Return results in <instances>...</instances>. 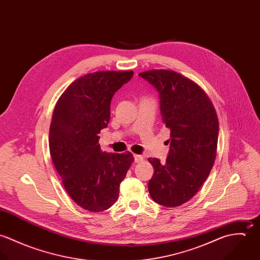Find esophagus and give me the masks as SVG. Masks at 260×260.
Segmentation results:
<instances>
[{
    "mask_svg": "<svg viewBox=\"0 0 260 260\" xmlns=\"http://www.w3.org/2000/svg\"><path fill=\"white\" fill-rule=\"evenodd\" d=\"M143 160H144L143 156H141V155H134L135 163H141V162H143Z\"/></svg>",
    "mask_w": 260,
    "mask_h": 260,
    "instance_id": "esophagus-1",
    "label": "esophagus"
}]
</instances>
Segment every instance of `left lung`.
<instances>
[{"label": "left lung", "mask_w": 260, "mask_h": 260, "mask_svg": "<svg viewBox=\"0 0 260 260\" xmlns=\"http://www.w3.org/2000/svg\"><path fill=\"white\" fill-rule=\"evenodd\" d=\"M159 93L163 124L170 129L166 162L148 158L154 168L151 198L166 207L189 201L207 179L216 158L219 123L206 93L192 80L171 70L139 74Z\"/></svg>", "instance_id": "left-lung-1"}]
</instances>
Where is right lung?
Wrapping results in <instances>:
<instances>
[{
  "label": "right lung",
  "instance_id": "right-lung-1",
  "mask_svg": "<svg viewBox=\"0 0 260 260\" xmlns=\"http://www.w3.org/2000/svg\"><path fill=\"white\" fill-rule=\"evenodd\" d=\"M133 71H100L78 78L59 98L51 121L49 148L62 183L82 208H110L134 157L103 152L100 131L110 121V104Z\"/></svg>",
  "mask_w": 260,
  "mask_h": 260
}]
</instances>
